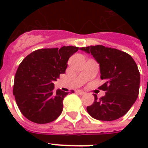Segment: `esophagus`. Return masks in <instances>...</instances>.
Returning a JSON list of instances; mask_svg holds the SVG:
<instances>
[{"label":"esophagus","instance_id":"obj_1","mask_svg":"<svg viewBox=\"0 0 148 148\" xmlns=\"http://www.w3.org/2000/svg\"><path fill=\"white\" fill-rule=\"evenodd\" d=\"M77 94L80 95H84V94H85V92H84V90H77Z\"/></svg>","mask_w":148,"mask_h":148}]
</instances>
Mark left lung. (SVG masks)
<instances>
[{"label":"left lung","mask_w":148,"mask_h":148,"mask_svg":"<svg viewBox=\"0 0 148 148\" xmlns=\"http://www.w3.org/2000/svg\"><path fill=\"white\" fill-rule=\"evenodd\" d=\"M90 53L100 66L101 78L104 81L100 87L105 95L87 107L88 114L95 119L110 121L123 117L138 97L140 73L135 61L124 51L102 45L81 47Z\"/></svg>","instance_id":"8db88e82"}]
</instances>
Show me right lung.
<instances>
[{
    "instance_id": "right-lung-1",
    "label": "right lung",
    "mask_w": 148,
    "mask_h": 148,
    "mask_svg": "<svg viewBox=\"0 0 148 148\" xmlns=\"http://www.w3.org/2000/svg\"><path fill=\"white\" fill-rule=\"evenodd\" d=\"M77 51L78 47L73 46L39 49L21 63L13 94L26 118L37 124H47L60 116L63 100L68 93L60 89L55 91L53 82L64 74L68 59Z\"/></svg>"
}]
</instances>
